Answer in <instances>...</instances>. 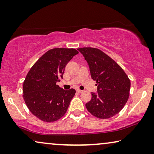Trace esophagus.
I'll return each instance as SVG.
<instances>
[{
    "instance_id": "esophagus-1",
    "label": "esophagus",
    "mask_w": 154,
    "mask_h": 154,
    "mask_svg": "<svg viewBox=\"0 0 154 154\" xmlns=\"http://www.w3.org/2000/svg\"><path fill=\"white\" fill-rule=\"evenodd\" d=\"M82 92H83V91H82V90H79H79H77V92H79V94H81V93H82Z\"/></svg>"
}]
</instances>
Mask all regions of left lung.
Instances as JSON below:
<instances>
[{"instance_id": "obj_1", "label": "left lung", "mask_w": 154, "mask_h": 154, "mask_svg": "<svg viewBox=\"0 0 154 154\" xmlns=\"http://www.w3.org/2000/svg\"><path fill=\"white\" fill-rule=\"evenodd\" d=\"M90 66L92 79L97 81L98 94L85 104L88 112L99 119L118 114L129 97L131 81L121 66L103 51L96 48H78Z\"/></svg>"}]
</instances>
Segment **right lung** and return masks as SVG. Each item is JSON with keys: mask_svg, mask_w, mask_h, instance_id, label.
Masks as SVG:
<instances>
[{"mask_svg": "<svg viewBox=\"0 0 154 154\" xmlns=\"http://www.w3.org/2000/svg\"><path fill=\"white\" fill-rule=\"evenodd\" d=\"M78 53L74 48L51 49L39 57L26 75L23 99L32 114L42 121H57L67 110L75 90H64L56 83L62 79L66 64Z\"/></svg>", "mask_w": 154, "mask_h": 154, "instance_id": "1", "label": "right lung"}]
</instances>
